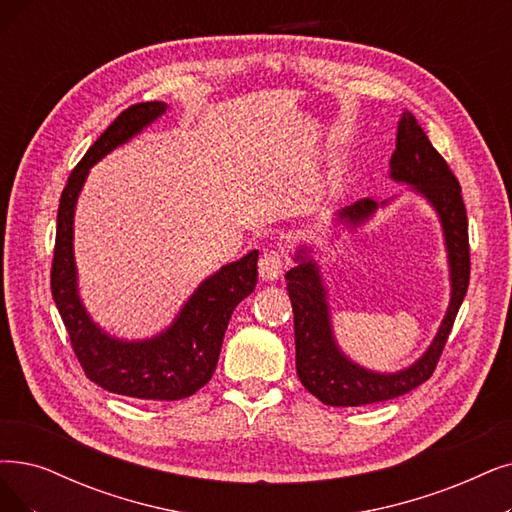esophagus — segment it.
Listing matches in <instances>:
<instances>
[{"label":"esophagus","mask_w":512,"mask_h":512,"mask_svg":"<svg viewBox=\"0 0 512 512\" xmlns=\"http://www.w3.org/2000/svg\"><path fill=\"white\" fill-rule=\"evenodd\" d=\"M285 264H288V260H285V256L279 250H267L260 256V262H258L260 277L264 281L277 279L285 271Z\"/></svg>","instance_id":"1"}]
</instances>
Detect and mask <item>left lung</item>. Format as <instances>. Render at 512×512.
Instances as JSON below:
<instances>
[{"instance_id": "1", "label": "left lung", "mask_w": 512, "mask_h": 512, "mask_svg": "<svg viewBox=\"0 0 512 512\" xmlns=\"http://www.w3.org/2000/svg\"><path fill=\"white\" fill-rule=\"evenodd\" d=\"M391 176L407 182L433 203L441 222L452 269V300L433 344L422 359L397 374H376L346 359L332 338L330 313L315 262H300L285 273L288 294L294 311L296 338V372L306 391L321 403L334 407H357L395 399L414 391L433 376L445 349V342L456 321L460 304L470 279L468 218L462 201L460 182L449 170L447 161L431 145L416 117L403 113L397 128V147L391 155ZM378 203L370 197L344 208L340 218L357 224L376 210ZM302 258V256H300Z\"/></svg>"}]
</instances>
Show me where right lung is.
<instances>
[{
    "mask_svg": "<svg viewBox=\"0 0 512 512\" xmlns=\"http://www.w3.org/2000/svg\"><path fill=\"white\" fill-rule=\"evenodd\" d=\"M163 111L166 105L157 100L136 102L121 111L69 174L58 206L50 288L73 353L92 382L117 395L176 401L195 395L210 382L235 306L258 283V252L227 264L203 281L174 325L145 342L115 340L98 330L79 302L73 262V212L88 170Z\"/></svg>",
    "mask_w": 512,
    "mask_h": 512,
    "instance_id": "1",
    "label": "right lung"
}]
</instances>
